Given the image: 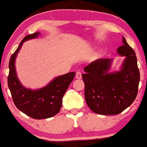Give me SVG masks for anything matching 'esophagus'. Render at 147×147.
Here are the masks:
<instances>
[{
  "label": "esophagus",
  "mask_w": 147,
  "mask_h": 147,
  "mask_svg": "<svg viewBox=\"0 0 147 147\" xmlns=\"http://www.w3.org/2000/svg\"><path fill=\"white\" fill-rule=\"evenodd\" d=\"M75 78L77 79H81L82 78V73L80 71H77L76 72V75H75Z\"/></svg>",
  "instance_id": "obj_1"
}]
</instances>
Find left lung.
<instances>
[{
  "mask_svg": "<svg viewBox=\"0 0 147 147\" xmlns=\"http://www.w3.org/2000/svg\"><path fill=\"white\" fill-rule=\"evenodd\" d=\"M117 53L125 57L119 72L108 73L109 59H98L84 68L86 104L94 112L103 115L120 114L131 106L138 94L140 72L134 49L125 38Z\"/></svg>",
  "mask_w": 147,
  "mask_h": 147,
  "instance_id": "obj_1",
  "label": "left lung"
}]
</instances>
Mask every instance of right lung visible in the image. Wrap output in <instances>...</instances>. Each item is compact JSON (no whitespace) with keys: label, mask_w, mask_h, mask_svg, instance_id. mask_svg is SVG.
Masks as SVG:
<instances>
[{"label":"right lung","mask_w":147,"mask_h":147,"mask_svg":"<svg viewBox=\"0 0 147 147\" xmlns=\"http://www.w3.org/2000/svg\"><path fill=\"white\" fill-rule=\"evenodd\" d=\"M39 32H35L24 37L17 49L11 55L9 64L8 86L15 106L29 117L41 120L53 117L59 113L62 105L63 96L73 80L75 72H69L57 77L46 87L38 90L27 89L22 86L16 77L15 59L23 42L37 38Z\"/></svg>","instance_id":"right-lung-1"}]
</instances>
